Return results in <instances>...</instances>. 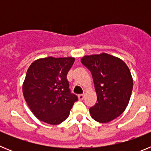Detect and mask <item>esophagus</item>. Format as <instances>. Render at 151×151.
<instances>
[{"label": "esophagus", "instance_id": "34e87169", "mask_svg": "<svg viewBox=\"0 0 151 151\" xmlns=\"http://www.w3.org/2000/svg\"><path fill=\"white\" fill-rule=\"evenodd\" d=\"M78 99L80 100V101H82V100L84 99V97H85V95H84L83 94H78Z\"/></svg>", "mask_w": 151, "mask_h": 151}]
</instances>
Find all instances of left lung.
Wrapping results in <instances>:
<instances>
[{
  "mask_svg": "<svg viewBox=\"0 0 151 151\" xmlns=\"http://www.w3.org/2000/svg\"><path fill=\"white\" fill-rule=\"evenodd\" d=\"M82 63L91 71L97 93V104L90 107L97 122H109L125 110L133 88V80L127 65L107 54L85 56Z\"/></svg>",
  "mask_w": 151,
  "mask_h": 151,
  "instance_id": "left-lung-1",
  "label": "left lung"
}]
</instances>
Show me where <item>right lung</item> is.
<instances>
[{"mask_svg": "<svg viewBox=\"0 0 151 151\" xmlns=\"http://www.w3.org/2000/svg\"><path fill=\"white\" fill-rule=\"evenodd\" d=\"M73 57L38 59L28 69L22 92L28 106L39 120L57 125L66 120L78 97L69 89L67 73Z\"/></svg>", "mask_w": 151, "mask_h": 151, "instance_id": "right-lung-1", "label": "right lung"}]
</instances>
